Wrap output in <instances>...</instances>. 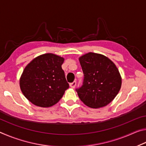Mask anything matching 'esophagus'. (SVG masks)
Wrapping results in <instances>:
<instances>
[{
  "instance_id": "obj_1",
  "label": "esophagus",
  "mask_w": 146,
  "mask_h": 146,
  "mask_svg": "<svg viewBox=\"0 0 146 146\" xmlns=\"http://www.w3.org/2000/svg\"><path fill=\"white\" fill-rule=\"evenodd\" d=\"M76 81H74V82L70 84V86L71 88H75V86H76Z\"/></svg>"
}]
</instances>
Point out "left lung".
<instances>
[{"mask_svg":"<svg viewBox=\"0 0 146 146\" xmlns=\"http://www.w3.org/2000/svg\"><path fill=\"white\" fill-rule=\"evenodd\" d=\"M79 61L84 79L76 91L80 100L91 108L107 106L117 95L122 84L115 64L104 55L91 52L79 58Z\"/></svg>","mask_w":146,"mask_h":146,"instance_id":"1","label":"left lung"}]
</instances>
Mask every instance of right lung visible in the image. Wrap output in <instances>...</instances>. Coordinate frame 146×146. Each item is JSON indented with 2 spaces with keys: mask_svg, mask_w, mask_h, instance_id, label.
Wrapping results in <instances>:
<instances>
[{
  "mask_svg": "<svg viewBox=\"0 0 146 146\" xmlns=\"http://www.w3.org/2000/svg\"><path fill=\"white\" fill-rule=\"evenodd\" d=\"M64 59L52 53L34 58L24 69L20 79L24 95L35 106L51 107L69 88L62 64Z\"/></svg>",
  "mask_w": 146,
  "mask_h": 146,
  "instance_id": "right-lung-1",
  "label": "right lung"
}]
</instances>
